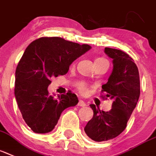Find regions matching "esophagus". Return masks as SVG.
Listing matches in <instances>:
<instances>
[{"label": "esophagus", "instance_id": "obj_1", "mask_svg": "<svg viewBox=\"0 0 156 156\" xmlns=\"http://www.w3.org/2000/svg\"><path fill=\"white\" fill-rule=\"evenodd\" d=\"M78 106L80 107H85L86 106V104L85 102L82 100H79V103H78Z\"/></svg>", "mask_w": 156, "mask_h": 156}]
</instances>
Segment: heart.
<instances>
[{
  "instance_id": "obj_1",
  "label": "heart",
  "mask_w": 156,
  "mask_h": 156,
  "mask_svg": "<svg viewBox=\"0 0 156 156\" xmlns=\"http://www.w3.org/2000/svg\"><path fill=\"white\" fill-rule=\"evenodd\" d=\"M104 59L103 58H98V59H96V60H104ZM78 90H79V92L82 94H86L87 92V87L86 86V84H84L83 83H80L78 87H77Z\"/></svg>"
}]
</instances>
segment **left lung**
Wrapping results in <instances>:
<instances>
[{"mask_svg":"<svg viewBox=\"0 0 156 156\" xmlns=\"http://www.w3.org/2000/svg\"><path fill=\"white\" fill-rule=\"evenodd\" d=\"M105 53L113 60V69L101 92L112 100L109 112L100 111L90 104L93 117L84 127L87 136L96 142L115 138L123 132L136 108L140 95V74L133 59L121 50L105 48Z\"/></svg>","mask_w":156,"mask_h":156,"instance_id":"left-lung-1","label":"left lung"}]
</instances>
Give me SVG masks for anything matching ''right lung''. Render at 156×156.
Returning <instances> with one entry per match:
<instances>
[{
  "mask_svg": "<svg viewBox=\"0 0 156 156\" xmlns=\"http://www.w3.org/2000/svg\"><path fill=\"white\" fill-rule=\"evenodd\" d=\"M91 48L57 37H41L26 48L16 69L14 93L23 119L36 133L53 130L63 111L79 102L71 91L48 93L51 77L65 75L70 64Z\"/></svg>",
  "mask_w": 156,
  "mask_h": 156,
  "instance_id": "right-lung-1",
  "label": "right lung"
}]
</instances>
